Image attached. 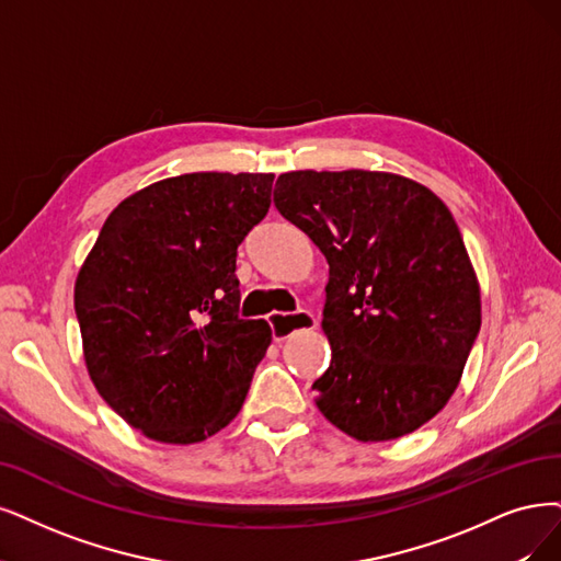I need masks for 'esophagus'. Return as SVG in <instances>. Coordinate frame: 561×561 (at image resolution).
<instances>
[{"instance_id":"esophagus-1","label":"esophagus","mask_w":561,"mask_h":561,"mask_svg":"<svg viewBox=\"0 0 561 561\" xmlns=\"http://www.w3.org/2000/svg\"><path fill=\"white\" fill-rule=\"evenodd\" d=\"M270 328H273V337L275 342H284L288 335L294 333V330H309V328H317L319 319L312 312H298V314H270L267 319Z\"/></svg>"}]
</instances>
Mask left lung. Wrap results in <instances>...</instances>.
I'll return each mask as SVG.
<instances>
[{"mask_svg": "<svg viewBox=\"0 0 561 561\" xmlns=\"http://www.w3.org/2000/svg\"><path fill=\"white\" fill-rule=\"evenodd\" d=\"M275 205L330 265L314 381L323 416L358 442L400 439L446 407L481 328L460 228L421 182L386 171H291Z\"/></svg>", "mask_w": 561, "mask_h": 561, "instance_id": "8db88e82", "label": "left lung"}]
</instances>
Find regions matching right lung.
<instances>
[{"mask_svg": "<svg viewBox=\"0 0 561 561\" xmlns=\"http://www.w3.org/2000/svg\"><path fill=\"white\" fill-rule=\"evenodd\" d=\"M273 173H184L124 198L76 288L82 358L108 407L159 444H198L231 423L273 342L238 317V244Z\"/></svg>", "mask_w": 561, "mask_h": 561, "instance_id": "add662e5", "label": "right lung"}]
</instances>
